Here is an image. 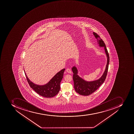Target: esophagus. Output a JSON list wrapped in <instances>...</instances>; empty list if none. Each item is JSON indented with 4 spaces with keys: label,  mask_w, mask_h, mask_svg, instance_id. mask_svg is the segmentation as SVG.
<instances>
[{
    "label": "esophagus",
    "mask_w": 134,
    "mask_h": 134,
    "mask_svg": "<svg viewBox=\"0 0 134 134\" xmlns=\"http://www.w3.org/2000/svg\"><path fill=\"white\" fill-rule=\"evenodd\" d=\"M66 72H67V73H69V74H72V71H71L70 69H66Z\"/></svg>",
    "instance_id": "1"
}]
</instances>
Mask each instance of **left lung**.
Masks as SVG:
<instances>
[{"instance_id": "left-lung-1", "label": "left lung", "mask_w": 134, "mask_h": 134, "mask_svg": "<svg viewBox=\"0 0 134 134\" xmlns=\"http://www.w3.org/2000/svg\"><path fill=\"white\" fill-rule=\"evenodd\" d=\"M93 34L97 38L98 45H99V47L104 48V50L107 58V65L105 70L100 78L97 80L91 81H86L80 77L78 75L79 71L76 66H74L72 68V71H73L74 73L73 79L74 88L76 92L81 95L88 96L94 92L104 83L106 79L108 72V66L109 62V57L107 49L106 48V45L104 41L97 33L93 32Z\"/></svg>"}]
</instances>
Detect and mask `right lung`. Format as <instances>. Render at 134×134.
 Here are the masks:
<instances>
[{
  "label": "right lung",
  "mask_w": 134,
  "mask_h": 134,
  "mask_svg": "<svg viewBox=\"0 0 134 134\" xmlns=\"http://www.w3.org/2000/svg\"><path fill=\"white\" fill-rule=\"evenodd\" d=\"M65 70V69L61 70L47 83L42 85L35 84L32 82L27 76L25 70L24 71L27 82L31 88L41 96L46 98H51L55 97L59 92L60 89V82L63 78Z\"/></svg>",
  "instance_id": "add662e5"
}]
</instances>
